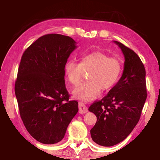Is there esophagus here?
Returning a JSON list of instances; mask_svg holds the SVG:
<instances>
[{
  "instance_id": "obj_1",
  "label": "esophagus",
  "mask_w": 160,
  "mask_h": 160,
  "mask_svg": "<svg viewBox=\"0 0 160 160\" xmlns=\"http://www.w3.org/2000/svg\"><path fill=\"white\" fill-rule=\"evenodd\" d=\"M88 112V107L85 106V104L83 102H79V112L81 114L85 113Z\"/></svg>"
}]
</instances>
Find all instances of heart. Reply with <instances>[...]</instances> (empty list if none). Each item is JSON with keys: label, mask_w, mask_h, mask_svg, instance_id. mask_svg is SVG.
<instances>
[{"label": "heart", "mask_w": 160, "mask_h": 160, "mask_svg": "<svg viewBox=\"0 0 160 160\" xmlns=\"http://www.w3.org/2000/svg\"><path fill=\"white\" fill-rule=\"evenodd\" d=\"M89 70L88 80L72 91L76 98L84 102L97 98L101 90H111L121 77L123 63L116 56H109L102 51H93L81 56L80 63L70 59L65 64L68 80L73 85H79L84 72Z\"/></svg>", "instance_id": "b5f03b06"}]
</instances>
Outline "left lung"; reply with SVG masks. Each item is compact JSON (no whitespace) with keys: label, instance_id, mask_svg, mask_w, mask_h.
<instances>
[{"label":"left lung","instance_id":"8db88e82","mask_svg":"<svg viewBox=\"0 0 160 160\" xmlns=\"http://www.w3.org/2000/svg\"><path fill=\"white\" fill-rule=\"evenodd\" d=\"M113 42L125 58L122 76L107 95L89 107L97 118L90 130L92 139L104 147L128 137L139 121L147 98L145 69L139 56L121 43Z\"/></svg>","mask_w":160,"mask_h":160}]
</instances>
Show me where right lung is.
I'll list each match as a JSON object with an SVG mask.
<instances>
[{
  "label": "right lung",
  "mask_w": 160,
  "mask_h": 160,
  "mask_svg": "<svg viewBox=\"0 0 160 160\" xmlns=\"http://www.w3.org/2000/svg\"><path fill=\"white\" fill-rule=\"evenodd\" d=\"M76 47L71 37L46 34L22 56L15 92L26 129L35 140L55 144L63 138L78 112L65 85V64Z\"/></svg>",
  "instance_id": "1"
}]
</instances>
